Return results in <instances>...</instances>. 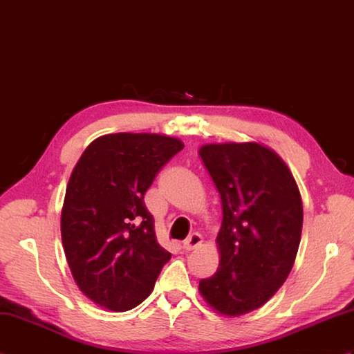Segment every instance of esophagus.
I'll use <instances>...</instances> for the list:
<instances>
[{"label": "esophagus", "instance_id": "esophagus-1", "mask_svg": "<svg viewBox=\"0 0 354 354\" xmlns=\"http://www.w3.org/2000/svg\"><path fill=\"white\" fill-rule=\"evenodd\" d=\"M202 241H203V240H202V235L194 232V234H192V235L188 236L187 240L184 241V249H185L187 252L194 250V249L199 248V245L202 244Z\"/></svg>", "mask_w": 354, "mask_h": 354}]
</instances>
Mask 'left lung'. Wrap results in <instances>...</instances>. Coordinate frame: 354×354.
Masks as SVG:
<instances>
[{
	"label": "left lung",
	"mask_w": 354,
	"mask_h": 354,
	"mask_svg": "<svg viewBox=\"0 0 354 354\" xmlns=\"http://www.w3.org/2000/svg\"><path fill=\"white\" fill-rule=\"evenodd\" d=\"M223 207L220 264L201 294L220 314L244 315L281 288L299 250L303 207L297 184L276 152L258 143L201 147Z\"/></svg>",
	"instance_id": "obj_1"
}]
</instances>
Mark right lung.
I'll return each mask as SVG.
<instances>
[{
	"instance_id": "right-lung-1",
	"label": "right lung",
	"mask_w": 354,
	"mask_h": 354,
	"mask_svg": "<svg viewBox=\"0 0 354 354\" xmlns=\"http://www.w3.org/2000/svg\"><path fill=\"white\" fill-rule=\"evenodd\" d=\"M178 138L119 133L96 138L73 169L62 211V241L80 290L114 312L138 306L170 253L155 235L145 193L183 149Z\"/></svg>"
}]
</instances>
